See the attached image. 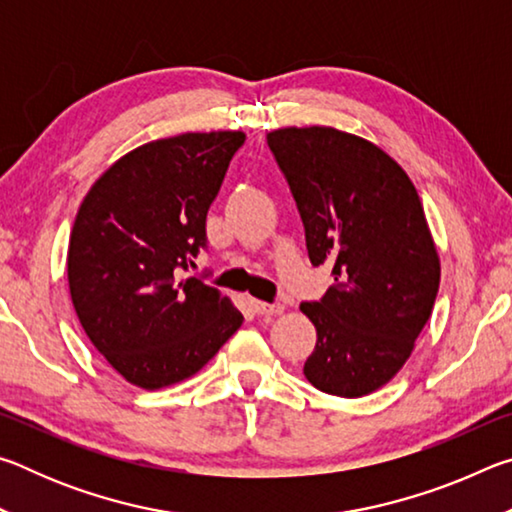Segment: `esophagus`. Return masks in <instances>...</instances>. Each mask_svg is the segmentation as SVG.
I'll return each mask as SVG.
<instances>
[{
	"label": "esophagus",
	"mask_w": 512,
	"mask_h": 512,
	"mask_svg": "<svg viewBox=\"0 0 512 512\" xmlns=\"http://www.w3.org/2000/svg\"><path fill=\"white\" fill-rule=\"evenodd\" d=\"M253 309L259 316H280L284 311V305L280 302H262V300H253Z\"/></svg>",
	"instance_id": "obj_1"
}]
</instances>
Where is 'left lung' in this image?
Here are the masks:
<instances>
[{"instance_id": "left-lung-1", "label": "left lung", "mask_w": 512, "mask_h": 512, "mask_svg": "<svg viewBox=\"0 0 512 512\" xmlns=\"http://www.w3.org/2000/svg\"><path fill=\"white\" fill-rule=\"evenodd\" d=\"M305 223L309 259L334 284L300 311L316 327L305 377L363 397L409 361L438 296L440 257L411 178L366 137L332 126L266 135Z\"/></svg>"}]
</instances>
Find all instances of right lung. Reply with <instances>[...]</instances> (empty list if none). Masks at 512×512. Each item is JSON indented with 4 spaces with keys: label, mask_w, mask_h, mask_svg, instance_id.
<instances>
[{
    "label": "right lung",
    "mask_w": 512,
    "mask_h": 512,
    "mask_svg": "<svg viewBox=\"0 0 512 512\" xmlns=\"http://www.w3.org/2000/svg\"><path fill=\"white\" fill-rule=\"evenodd\" d=\"M244 131L183 133L137 146L94 180L76 212L67 282L76 316L128 384L194 377L244 323L219 289L183 277Z\"/></svg>",
    "instance_id": "1"
}]
</instances>
